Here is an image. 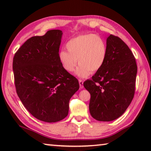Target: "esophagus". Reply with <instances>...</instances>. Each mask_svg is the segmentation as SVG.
<instances>
[{"instance_id": "34e87169", "label": "esophagus", "mask_w": 151, "mask_h": 151, "mask_svg": "<svg viewBox=\"0 0 151 151\" xmlns=\"http://www.w3.org/2000/svg\"><path fill=\"white\" fill-rule=\"evenodd\" d=\"M78 83H79V86H80V88H83V81L81 80V79H79Z\"/></svg>"}]
</instances>
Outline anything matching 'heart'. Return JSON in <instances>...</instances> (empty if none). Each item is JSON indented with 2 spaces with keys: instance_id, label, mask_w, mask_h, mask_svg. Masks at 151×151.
I'll return each mask as SVG.
<instances>
[{
  "instance_id": "b5f03b06",
  "label": "heart",
  "mask_w": 151,
  "mask_h": 151,
  "mask_svg": "<svg viewBox=\"0 0 151 151\" xmlns=\"http://www.w3.org/2000/svg\"><path fill=\"white\" fill-rule=\"evenodd\" d=\"M66 47L67 50H61L58 59L63 68L68 73L75 70L78 61L75 71L78 77L86 78L92 72L100 70L106 60V42L95 34L78 35L68 40Z\"/></svg>"
}]
</instances>
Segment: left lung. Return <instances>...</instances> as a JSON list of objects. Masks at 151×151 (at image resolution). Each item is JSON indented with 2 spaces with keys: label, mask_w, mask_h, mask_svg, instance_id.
I'll return each mask as SVG.
<instances>
[{
  "label": "left lung",
  "mask_w": 151,
  "mask_h": 151,
  "mask_svg": "<svg viewBox=\"0 0 151 151\" xmlns=\"http://www.w3.org/2000/svg\"><path fill=\"white\" fill-rule=\"evenodd\" d=\"M107 57L100 70L83 85L91 94L89 111L99 121H112L121 116L134 97L137 73L136 60L119 37L106 39Z\"/></svg>",
  "instance_id": "1"
}]
</instances>
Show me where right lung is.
Wrapping results in <instances>:
<instances>
[{"label": "right lung", "instance_id": "add662e5", "mask_svg": "<svg viewBox=\"0 0 151 151\" xmlns=\"http://www.w3.org/2000/svg\"><path fill=\"white\" fill-rule=\"evenodd\" d=\"M62 36V30H50L30 38L15 53L12 63L20 100L33 116L47 122L68 115L70 99L79 88L77 79L58 59Z\"/></svg>", "mask_w": 151, "mask_h": 151}]
</instances>
